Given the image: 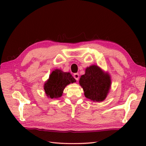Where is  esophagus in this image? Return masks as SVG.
Returning a JSON list of instances; mask_svg holds the SVG:
<instances>
[{
    "mask_svg": "<svg viewBox=\"0 0 146 146\" xmlns=\"http://www.w3.org/2000/svg\"><path fill=\"white\" fill-rule=\"evenodd\" d=\"M73 77L74 78H75L76 81H78V80H79V74L78 73H75L73 75Z\"/></svg>",
    "mask_w": 146,
    "mask_h": 146,
    "instance_id": "1",
    "label": "esophagus"
}]
</instances>
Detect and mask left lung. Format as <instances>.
Here are the masks:
<instances>
[{"label":"left lung","mask_w":146,"mask_h":146,"mask_svg":"<svg viewBox=\"0 0 146 146\" xmlns=\"http://www.w3.org/2000/svg\"><path fill=\"white\" fill-rule=\"evenodd\" d=\"M79 83L86 98L100 102L106 98L109 92L111 79L110 75L100 67L92 65L86 68L85 73L80 77Z\"/></svg>","instance_id":"left-lung-1"}]
</instances>
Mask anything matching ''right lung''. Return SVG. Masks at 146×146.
<instances>
[{
    "mask_svg": "<svg viewBox=\"0 0 146 146\" xmlns=\"http://www.w3.org/2000/svg\"><path fill=\"white\" fill-rule=\"evenodd\" d=\"M74 82H76V80L70 73L56 69L52 71L49 79L45 82L44 90L48 97L58 98L61 97L66 85Z\"/></svg>",
    "mask_w": 146,
    "mask_h": 146,
    "instance_id": "add662e5",
    "label": "right lung"
}]
</instances>
